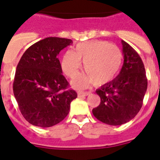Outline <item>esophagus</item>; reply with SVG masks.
Here are the masks:
<instances>
[{
	"instance_id": "esophagus-1",
	"label": "esophagus",
	"mask_w": 160,
	"mask_h": 160,
	"mask_svg": "<svg viewBox=\"0 0 160 160\" xmlns=\"http://www.w3.org/2000/svg\"><path fill=\"white\" fill-rule=\"evenodd\" d=\"M78 96L79 97H84V96H87L89 95V92H84V91H79L78 92Z\"/></svg>"
}]
</instances>
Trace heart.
<instances>
[{"label":"heart","mask_w":160,"mask_h":160,"mask_svg":"<svg viewBox=\"0 0 160 160\" xmlns=\"http://www.w3.org/2000/svg\"><path fill=\"white\" fill-rule=\"evenodd\" d=\"M83 62L86 74L79 76L74 85L84 88L94 81L97 84L110 82L118 74L122 62V53L118 46L103 40L78 43L74 51H67L62 60V70L68 78H75Z\"/></svg>","instance_id":"1"}]
</instances>
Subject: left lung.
<instances>
[{"label": "left lung", "instance_id": "8db88e82", "mask_svg": "<svg viewBox=\"0 0 160 160\" xmlns=\"http://www.w3.org/2000/svg\"><path fill=\"white\" fill-rule=\"evenodd\" d=\"M124 63L114 80L96 90L100 104L92 110L98 120L108 125L119 126L136 117L143 104L147 89L144 63L135 49L122 40Z\"/></svg>", "mask_w": 160, "mask_h": 160}]
</instances>
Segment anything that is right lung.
I'll return each instance as SVG.
<instances>
[{"instance_id":"obj_1","label":"right lung","mask_w":160,"mask_h":160,"mask_svg":"<svg viewBox=\"0 0 160 160\" xmlns=\"http://www.w3.org/2000/svg\"><path fill=\"white\" fill-rule=\"evenodd\" d=\"M72 40L49 37L24 52L17 65L13 91L26 121L36 127H50L62 122L77 98L62 75L58 56Z\"/></svg>"}]
</instances>
